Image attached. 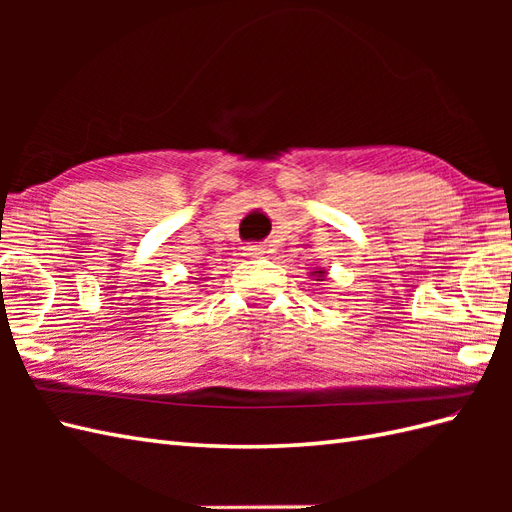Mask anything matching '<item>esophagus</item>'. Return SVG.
I'll use <instances>...</instances> for the list:
<instances>
[{
  "instance_id": "1",
  "label": "esophagus",
  "mask_w": 512,
  "mask_h": 512,
  "mask_svg": "<svg viewBox=\"0 0 512 512\" xmlns=\"http://www.w3.org/2000/svg\"><path fill=\"white\" fill-rule=\"evenodd\" d=\"M262 253H264L262 246H255V244H248V246L242 248V255H246V257H257V255H262Z\"/></svg>"
}]
</instances>
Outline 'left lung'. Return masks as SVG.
Wrapping results in <instances>:
<instances>
[{"label":"left lung","instance_id":"obj_1","mask_svg":"<svg viewBox=\"0 0 512 512\" xmlns=\"http://www.w3.org/2000/svg\"><path fill=\"white\" fill-rule=\"evenodd\" d=\"M312 275L317 277V281H323V277H325V270H323V268H317V270H314Z\"/></svg>","mask_w":512,"mask_h":512}]
</instances>
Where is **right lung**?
<instances>
[{
	"label": "right lung",
	"instance_id": "1",
	"mask_svg": "<svg viewBox=\"0 0 512 512\" xmlns=\"http://www.w3.org/2000/svg\"><path fill=\"white\" fill-rule=\"evenodd\" d=\"M200 279V277H198ZM193 284H200V281H193Z\"/></svg>",
	"mask_w": 512,
	"mask_h": 512
}]
</instances>
